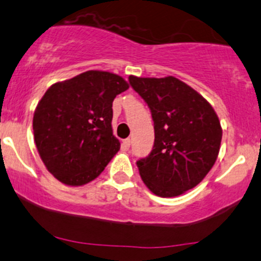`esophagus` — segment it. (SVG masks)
<instances>
[{
  "instance_id": "esophagus-1",
  "label": "esophagus",
  "mask_w": 261,
  "mask_h": 261,
  "mask_svg": "<svg viewBox=\"0 0 261 261\" xmlns=\"http://www.w3.org/2000/svg\"><path fill=\"white\" fill-rule=\"evenodd\" d=\"M121 145H122V149L127 150L128 147H130V145H131V140H130V139H125V140H122Z\"/></svg>"
}]
</instances>
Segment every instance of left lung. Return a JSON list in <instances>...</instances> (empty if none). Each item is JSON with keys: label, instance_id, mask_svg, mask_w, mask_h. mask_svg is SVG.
<instances>
[{"label": "left lung", "instance_id": "left-lung-1", "mask_svg": "<svg viewBox=\"0 0 261 261\" xmlns=\"http://www.w3.org/2000/svg\"><path fill=\"white\" fill-rule=\"evenodd\" d=\"M151 111L155 141L136 163L155 195L179 196L195 188L218 159L223 130L213 106L193 87L167 76L128 77Z\"/></svg>", "mask_w": 261, "mask_h": 261}]
</instances>
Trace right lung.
Returning <instances> with one entry per match:
<instances>
[{
    "instance_id": "right-lung-1",
    "label": "right lung",
    "mask_w": 261,
    "mask_h": 261,
    "mask_svg": "<svg viewBox=\"0 0 261 261\" xmlns=\"http://www.w3.org/2000/svg\"><path fill=\"white\" fill-rule=\"evenodd\" d=\"M121 76L91 70L54 84L34 114V136L46 169L65 185L95 180L120 141L112 134V101L126 91Z\"/></svg>"
}]
</instances>
